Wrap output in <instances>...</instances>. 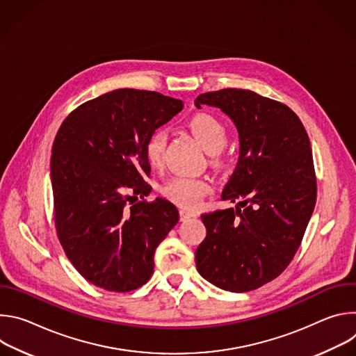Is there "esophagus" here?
I'll list each match as a JSON object with an SVG mask.
<instances>
[{
    "instance_id": "1",
    "label": "esophagus",
    "mask_w": 356,
    "mask_h": 356,
    "mask_svg": "<svg viewBox=\"0 0 356 356\" xmlns=\"http://www.w3.org/2000/svg\"><path fill=\"white\" fill-rule=\"evenodd\" d=\"M191 217H194L193 213H190V211H187V210H180V221H187V220H190Z\"/></svg>"
}]
</instances>
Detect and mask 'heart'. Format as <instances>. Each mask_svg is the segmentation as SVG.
<instances>
[{"mask_svg":"<svg viewBox=\"0 0 356 356\" xmlns=\"http://www.w3.org/2000/svg\"><path fill=\"white\" fill-rule=\"evenodd\" d=\"M188 128L198 142L211 154H218L228 140V134L224 124L210 114H197L191 117L188 121ZM166 140L168 136L163 129H156L147 138L145 155L152 166L159 168L163 165ZM210 191L211 184L209 180L190 176L173 177L162 187L165 197L184 207L197 206L200 200Z\"/></svg>","mask_w":356,"mask_h":356,"instance_id":"1","label":"heart"}]
</instances>
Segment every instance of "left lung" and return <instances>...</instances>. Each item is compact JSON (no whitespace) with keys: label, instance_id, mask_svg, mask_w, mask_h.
Listing matches in <instances>:
<instances>
[{"label":"left lung","instance_id":"left-lung-1","mask_svg":"<svg viewBox=\"0 0 356 356\" xmlns=\"http://www.w3.org/2000/svg\"><path fill=\"white\" fill-rule=\"evenodd\" d=\"M194 106L220 108L239 136V158L221 200L235 209L202 214L207 235L198 273L234 293L277 277L291 262L314 211L317 184L309 135L279 101L249 90L200 94Z\"/></svg>","mask_w":356,"mask_h":356}]
</instances>
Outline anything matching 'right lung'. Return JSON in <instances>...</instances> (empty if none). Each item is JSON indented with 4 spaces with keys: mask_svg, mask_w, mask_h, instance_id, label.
Returning a JSON list of instances; mask_svg holds the SVG:
<instances>
[{
    "mask_svg": "<svg viewBox=\"0 0 356 356\" xmlns=\"http://www.w3.org/2000/svg\"><path fill=\"white\" fill-rule=\"evenodd\" d=\"M181 110L180 99L120 88L77 107L58 131L50 159L58 236L79 273L101 289L145 284L158 245L179 221L165 198L128 200L150 193L146 140Z\"/></svg>",
    "mask_w": 356,
    "mask_h": 356,
    "instance_id": "1",
    "label": "right lung"
}]
</instances>
